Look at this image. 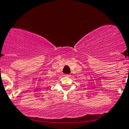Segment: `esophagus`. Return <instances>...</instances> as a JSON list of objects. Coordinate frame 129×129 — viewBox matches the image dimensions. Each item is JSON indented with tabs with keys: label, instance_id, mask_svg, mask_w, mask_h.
Instances as JSON below:
<instances>
[{
	"label": "esophagus",
	"instance_id": "obj_1",
	"mask_svg": "<svg viewBox=\"0 0 129 129\" xmlns=\"http://www.w3.org/2000/svg\"><path fill=\"white\" fill-rule=\"evenodd\" d=\"M65 76H66V77H69V75H68V74H66V75H65Z\"/></svg>",
	"mask_w": 129,
	"mask_h": 129
}]
</instances>
